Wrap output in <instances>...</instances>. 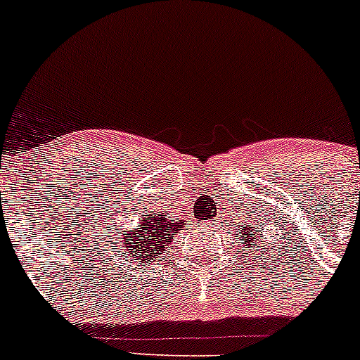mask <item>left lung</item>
<instances>
[{
  "mask_svg": "<svg viewBox=\"0 0 360 360\" xmlns=\"http://www.w3.org/2000/svg\"><path fill=\"white\" fill-rule=\"evenodd\" d=\"M250 227L253 228L252 231L250 230ZM256 230H257L256 226H250V225L243 226V230H240V233H242L240 242L245 243L247 250H250V252H254V247H256V243H257V242H254V240H257V235H259V231H256ZM261 231H262V228H261Z\"/></svg>",
  "mask_w": 360,
  "mask_h": 360,
  "instance_id": "8db88e82",
  "label": "left lung"
}]
</instances>
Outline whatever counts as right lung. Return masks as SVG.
Wrapping results in <instances>:
<instances>
[{"label":"right lung","instance_id":"obj_1","mask_svg":"<svg viewBox=\"0 0 360 360\" xmlns=\"http://www.w3.org/2000/svg\"><path fill=\"white\" fill-rule=\"evenodd\" d=\"M181 228L184 219L175 221L165 212L146 214L139 219L135 230L120 231L117 252L123 261L134 262L139 268L146 262L153 264L154 259L165 256V249H169L168 245L173 240V235L179 233Z\"/></svg>","mask_w":360,"mask_h":360}]
</instances>
